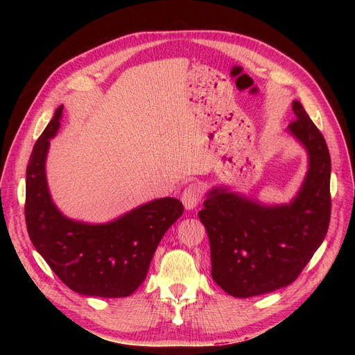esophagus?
Wrapping results in <instances>:
<instances>
[{"instance_id":"1","label":"esophagus","mask_w":355,"mask_h":355,"mask_svg":"<svg viewBox=\"0 0 355 355\" xmlns=\"http://www.w3.org/2000/svg\"><path fill=\"white\" fill-rule=\"evenodd\" d=\"M201 196H202V189L200 184L196 182V184H190L189 187H185L181 194V201L184 204L185 210H194L198 206Z\"/></svg>"}]
</instances>
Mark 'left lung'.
<instances>
[{
    "label": "left lung",
    "instance_id": "left-lung-1",
    "mask_svg": "<svg viewBox=\"0 0 355 355\" xmlns=\"http://www.w3.org/2000/svg\"><path fill=\"white\" fill-rule=\"evenodd\" d=\"M286 134L308 154V171L285 204L216 185L198 217L210 240L213 281L234 297L265 295L291 285L324 241L331 217V158L320 129L300 101Z\"/></svg>",
    "mask_w": 355,
    "mask_h": 355
}]
</instances>
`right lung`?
Returning <instances> with one entry per match:
<instances>
[{"mask_svg":"<svg viewBox=\"0 0 355 355\" xmlns=\"http://www.w3.org/2000/svg\"><path fill=\"white\" fill-rule=\"evenodd\" d=\"M62 116L59 106L27 165L26 223L31 243L71 291L98 297L129 296L145 281L162 236L182 216V202L157 198L107 223L64 216L51 198L46 177L50 139L58 135Z\"/></svg>","mask_w":355,"mask_h":355,"instance_id":"obj_1","label":"right lung"}]
</instances>
